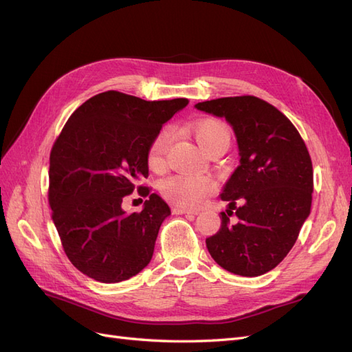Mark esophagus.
<instances>
[{
  "label": "esophagus",
  "instance_id": "esophagus-1",
  "mask_svg": "<svg viewBox=\"0 0 352 352\" xmlns=\"http://www.w3.org/2000/svg\"><path fill=\"white\" fill-rule=\"evenodd\" d=\"M197 210H189L185 207H175L173 208V214H188V216H197Z\"/></svg>",
  "mask_w": 352,
  "mask_h": 352
}]
</instances>
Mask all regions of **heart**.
Here are the masks:
<instances>
[{
  "label": "heart",
  "instance_id": "heart-1",
  "mask_svg": "<svg viewBox=\"0 0 352 352\" xmlns=\"http://www.w3.org/2000/svg\"><path fill=\"white\" fill-rule=\"evenodd\" d=\"M195 140L204 148L211 151L219 145H229L230 129L220 119H202L190 126ZM170 131L160 132L148 148L146 162L150 168L162 170L166 163V153L170 144ZM212 189V180L204 175H176L168 177L163 184V195L180 207H194L204 199Z\"/></svg>",
  "mask_w": 352,
  "mask_h": 352
}]
</instances>
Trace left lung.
Segmentation results:
<instances>
[{
  "label": "left lung",
  "instance_id": "8db88e82",
  "mask_svg": "<svg viewBox=\"0 0 352 352\" xmlns=\"http://www.w3.org/2000/svg\"><path fill=\"white\" fill-rule=\"evenodd\" d=\"M195 109L225 117L241 157L220 194L228 210L220 212L219 232L206 239L207 250L233 274L261 276L292 250L310 216V154L291 120L257 97L217 98L198 102Z\"/></svg>",
  "mask_w": 352,
  "mask_h": 352
}]
</instances>
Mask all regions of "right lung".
<instances>
[{
	"mask_svg": "<svg viewBox=\"0 0 352 352\" xmlns=\"http://www.w3.org/2000/svg\"><path fill=\"white\" fill-rule=\"evenodd\" d=\"M186 98L145 101L107 91L85 101L63 127L50 154L48 201L52 221L72 264L102 283L131 279L151 261L170 207L138 186L141 212L122 208L126 195L148 177L154 138Z\"/></svg>",
	"mask_w": 352,
	"mask_h": 352,
	"instance_id": "1",
	"label": "right lung"
}]
</instances>
